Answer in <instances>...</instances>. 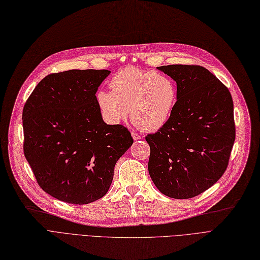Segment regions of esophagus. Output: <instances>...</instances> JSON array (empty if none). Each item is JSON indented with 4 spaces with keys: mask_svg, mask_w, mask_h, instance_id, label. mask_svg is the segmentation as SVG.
I'll return each mask as SVG.
<instances>
[{
    "mask_svg": "<svg viewBox=\"0 0 260 260\" xmlns=\"http://www.w3.org/2000/svg\"><path fill=\"white\" fill-rule=\"evenodd\" d=\"M131 136H132V138H133L134 140H141V139H142V137L140 136V134H138V133H136V132H132Z\"/></svg>",
    "mask_w": 260,
    "mask_h": 260,
    "instance_id": "esophagus-1",
    "label": "esophagus"
}]
</instances>
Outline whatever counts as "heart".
I'll return each instance as SVG.
<instances>
[{"label":"heart","mask_w":260,"mask_h":260,"mask_svg":"<svg viewBox=\"0 0 260 260\" xmlns=\"http://www.w3.org/2000/svg\"><path fill=\"white\" fill-rule=\"evenodd\" d=\"M109 86L111 91L95 93L96 105L104 121L118 124L130 116L144 131H157L171 118L178 98L176 83L167 74L154 70L127 67L116 73Z\"/></svg>","instance_id":"obj_1"}]
</instances>
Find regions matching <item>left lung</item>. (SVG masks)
I'll use <instances>...</instances> for the list:
<instances>
[{"instance_id":"obj_1","label":"left lung","mask_w":260,"mask_h":260,"mask_svg":"<svg viewBox=\"0 0 260 260\" xmlns=\"http://www.w3.org/2000/svg\"><path fill=\"white\" fill-rule=\"evenodd\" d=\"M158 70L172 77L178 98L165 127L145 138L148 172L155 186L174 199H189L215 184L228 167L236 139L228 88L200 66Z\"/></svg>"}]
</instances>
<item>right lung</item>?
Instances as JSON below:
<instances>
[{
	"label": "right lung",
	"mask_w": 260,
	"mask_h": 260,
	"mask_svg": "<svg viewBox=\"0 0 260 260\" xmlns=\"http://www.w3.org/2000/svg\"><path fill=\"white\" fill-rule=\"evenodd\" d=\"M107 70H70L44 77L22 112L23 153L38 184L53 198L87 204L109 191L117 160L133 139L106 124L96 105Z\"/></svg>",
	"instance_id": "obj_1"
}]
</instances>
